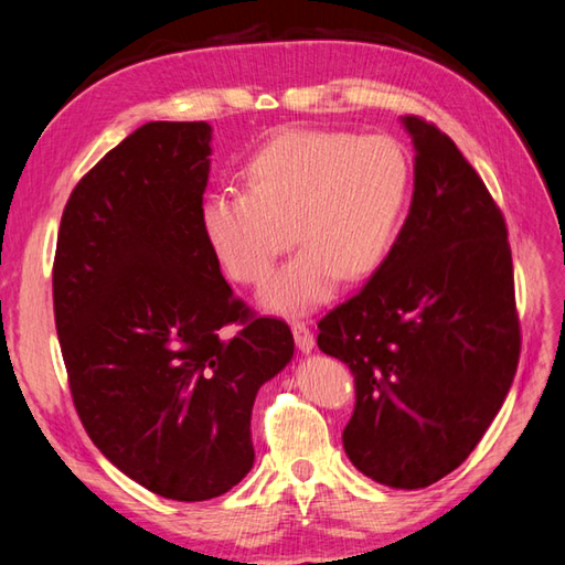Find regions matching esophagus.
<instances>
[{
	"mask_svg": "<svg viewBox=\"0 0 565 565\" xmlns=\"http://www.w3.org/2000/svg\"><path fill=\"white\" fill-rule=\"evenodd\" d=\"M291 330H294V340H296V347L301 352H313V347H316V334L310 332V328L306 326V322H301V320H296V322H291Z\"/></svg>",
	"mask_w": 565,
	"mask_h": 565,
	"instance_id": "34e87169",
	"label": "esophagus"
}]
</instances>
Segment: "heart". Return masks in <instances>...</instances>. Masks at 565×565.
<instances>
[{
  "mask_svg": "<svg viewBox=\"0 0 565 565\" xmlns=\"http://www.w3.org/2000/svg\"><path fill=\"white\" fill-rule=\"evenodd\" d=\"M247 189H215L201 225L233 279L259 284L291 247L303 249L264 286V301L303 310L388 255L411 189V160L388 136L286 130L252 154ZM295 231H290V225Z\"/></svg>",
  "mask_w": 565,
  "mask_h": 565,
  "instance_id": "b5f03b06",
  "label": "heart"
}]
</instances>
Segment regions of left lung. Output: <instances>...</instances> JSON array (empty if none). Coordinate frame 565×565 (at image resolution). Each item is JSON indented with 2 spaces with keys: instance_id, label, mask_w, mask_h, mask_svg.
<instances>
[{
  "instance_id": "8db88e82",
  "label": "left lung",
  "mask_w": 565,
  "mask_h": 565,
  "mask_svg": "<svg viewBox=\"0 0 565 565\" xmlns=\"http://www.w3.org/2000/svg\"><path fill=\"white\" fill-rule=\"evenodd\" d=\"M415 140L411 213L374 276L318 322L350 366L344 451L376 483L415 490L459 468L520 364L505 215L454 140L405 116Z\"/></svg>"
}]
</instances>
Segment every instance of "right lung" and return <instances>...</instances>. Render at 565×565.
Returning <instances> with one entry per match:
<instances>
[{
  "mask_svg": "<svg viewBox=\"0 0 565 565\" xmlns=\"http://www.w3.org/2000/svg\"><path fill=\"white\" fill-rule=\"evenodd\" d=\"M211 126L152 121L84 174L53 259L72 403L116 468L162 498L227 493L255 461L249 417L294 334L223 279L201 225Z\"/></svg>",
  "mask_w": 565,
  "mask_h": 565,
  "instance_id": "add662e5",
  "label": "right lung"
}]
</instances>
